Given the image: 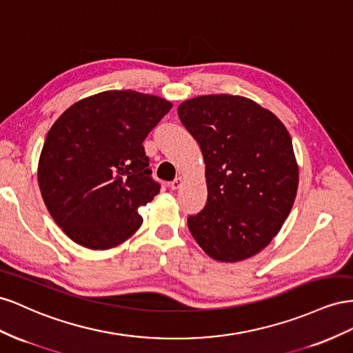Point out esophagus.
<instances>
[{"label": "esophagus", "mask_w": 353, "mask_h": 353, "mask_svg": "<svg viewBox=\"0 0 353 353\" xmlns=\"http://www.w3.org/2000/svg\"><path fill=\"white\" fill-rule=\"evenodd\" d=\"M182 183H183V179L182 177H176L173 182L170 183V188L173 189V190H176V189H179L180 186H182Z\"/></svg>", "instance_id": "obj_1"}]
</instances>
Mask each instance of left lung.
<instances>
[{
    "instance_id": "obj_1",
    "label": "left lung",
    "mask_w": 353,
    "mask_h": 353,
    "mask_svg": "<svg viewBox=\"0 0 353 353\" xmlns=\"http://www.w3.org/2000/svg\"><path fill=\"white\" fill-rule=\"evenodd\" d=\"M177 114L205 163L207 203L188 217L190 234L219 261L257 254L279 232L297 194L299 167L287 128L243 96L189 99Z\"/></svg>"
}]
</instances>
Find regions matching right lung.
Wrapping results in <instances>:
<instances>
[{
    "instance_id": "add662e5",
    "label": "right lung",
    "mask_w": 353,
    "mask_h": 353,
    "mask_svg": "<svg viewBox=\"0 0 353 353\" xmlns=\"http://www.w3.org/2000/svg\"><path fill=\"white\" fill-rule=\"evenodd\" d=\"M171 106L158 96L112 90L79 100L50 128L38 185L48 213L77 244L112 248L142 225L137 208L161 188L143 142Z\"/></svg>"
}]
</instances>
